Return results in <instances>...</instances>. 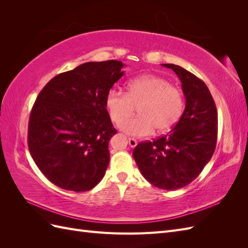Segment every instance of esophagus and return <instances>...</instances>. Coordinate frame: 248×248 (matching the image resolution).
<instances>
[{
	"label": "esophagus",
	"mask_w": 248,
	"mask_h": 248,
	"mask_svg": "<svg viewBox=\"0 0 248 248\" xmlns=\"http://www.w3.org/2000/svg\"><path fill=\"white\" fill-rule=\"evenodd\" d=\"M128 144L131 148H134L137 145H138V140L136 139H132V138H129L128 139Z\"/></svg>",
	"instance_id": "1"
}]
</instances>
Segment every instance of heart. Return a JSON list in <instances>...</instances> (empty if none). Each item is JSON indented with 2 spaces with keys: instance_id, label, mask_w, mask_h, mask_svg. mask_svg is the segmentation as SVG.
Masks as SVG:
<instances>
[{
  "instance_id": "obj_1",
  "label": "heart",
  "mask_w": 248,
  "mask_h": 248,
  "mask_svg": "<svg viewBox=\"0 0 248 248\" xmlns=\"http://www.w3.org/2000/svg\"><path fill=\"white\" fill-rule=\"evenodd\" d=\"M127 93L112 89L108 93L106 107L110 119L120 123L140 106V116L127 119L120 128L133 137H147L167 132L181 117L184 108L182 92L161 77L141 74L127 84Z\"/></svg>"
}]
</instances>
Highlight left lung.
<instances>
[{
    "label": "left lung",
    "instance_id": "left-lung-1",
    "mask_svg": "<svg viewBox=\"0 0 248 248\" xmlns=\"http://www.w3.org/2000/svg\"><path fill=\"white\" fill-rule=\"evenodd\" d=\"M162 66L181 80L185 109L168 134L140 142L132 155L147 181L176 190L191 183L211 159L217 140V110L204 81L178 65Z\"/></svg>",
    "mask_w": 248,
    "mask_h": 248
}]
</instances>
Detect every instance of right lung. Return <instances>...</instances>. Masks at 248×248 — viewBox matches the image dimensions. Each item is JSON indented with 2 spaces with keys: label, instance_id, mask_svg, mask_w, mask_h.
Wrapping results in <instances>:
<instances>
[{
  "label": "right lung",
  "instance_id": "add662e5",
  "mask_svg": "<svg viewBox=\"0 0 248 248\" xmlns=\"http://www.w3.org/2000/svg\"><path fill=\"white\" fill-rule=\"evenodd\" d=\"M124 66L116 60L87 62L58 74L41 90L30 115L28 145L51 183L80 192L106 175L108 141L117 133L106 99L124 76Z\"/></svg>",
  "mask_w": 248,
  "mask_h": 248
}]
</instances>
